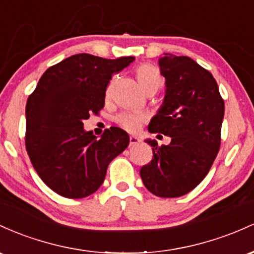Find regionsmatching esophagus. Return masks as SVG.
<instances>
[{"label": "esophagus", "mask_w": 254, "mask_h": 254, "mask_svg": "<svg viewBox=\"0 0 254 254\" xmlns=\"http://www.w3.org/2000/svg\"><path fill=\"white\" fill-rule=\"evenodd\" d=\"M140 142V139L135 135H130L129 136V146H134V145L139 144Z\"/></svg>", "instance_id": "esophagus-1"}]
</instances>
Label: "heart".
<instances>
[{"instance_id": "heart-1", "label": "heart", "mask_w": 254, "mask_h": 254, "mask_svg": "<svg viewBox=\"0 0 254 254\" xmlns=\"http://www.w3.org/2000/svg\"><path fill=\"white\" fill-rule=\"evenodd\" d=\"M135 74L139 84H140L145 92L153 91L156 93L163 85V79H162L161 73L152 64H140L136 68ZM145 121H146V116L138 112L122 113L115 118V122L120 127L126 129L127 132L132 133L136 132Z\"/></svg>"}]
</instances>
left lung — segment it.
<instances>
[{
  "instance_id": "obj_1",
  "label": "left lung",
  "mask_w": 254,
  "mask_h": 254,
  "mask_svg": "<svg viewBox=\"0 0 254 254\" xmlns=\"http://www.w3.org/2000/svg\"><path fill=\"white\" fill-rule=\"evenodd\" d=\"M159 70L167 91L149 130L172 141L158 146L146 140L153 156L141 167L140 176L152 194L178 198L204 180L217 156L224 102L212 74L190 58L164 54Z\"/></svg>"
}]
</instances>
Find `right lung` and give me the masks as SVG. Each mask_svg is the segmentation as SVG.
Instances as JSON below:
<instances>
[{
    "instance_id": "add662e5",
    "label": "right lung",
    "mask_w": 254,
    "mask_h": 254,
    "mask_svg": "<svg viewBox=\"0 0 254 254\" xmlns=\"http://www.w3.org/2000/svg\"><path fill=\"white\" fill-rule=\"evenodd\" d=\"M133 60L73 55L48 68L28 96L27 155L39 178L58 194L80 199L95 193L108 165L129 144L121 128L105 129L97 139L92 132H85L84 121L103 109L113 74Z\"/></svg>"
}]
</instances>
